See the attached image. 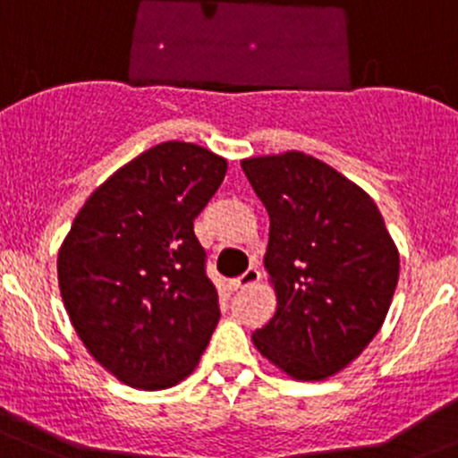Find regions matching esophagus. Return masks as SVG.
<instances>
[{
	"instance_id": "1",
	"label": "esophagus",
	"mask_w": 458,
	"mask_h": 458,
	"mask_svg": "<svg viewBox=\"0 0 458 458\" xmlns=\"http://www.w3.org/2000/svg\"><path fill=\"white\" fill-rule=\"evenodd\" d=\"M261 279V272L257 270V267H248L246 272H243L239 279L233 281V290H243V288H250V285H255L257 281Z\"/></svg>"
}]
</instances>
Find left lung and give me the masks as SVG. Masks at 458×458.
Wrapping results in <instances>:
<instances>
[{"label": "left lung", "mask_w": 458, "mask_h": 458, "mask_svg": "<svg viewBox=\"0 0 458 458\" xmlns=\"http://www.w3.org/2000/svg\"><path fill=\"white\" fill-rule=\"evenodd\" d=\"M270 216L276 312L252 335L285 374L318 381L366 350L390 308L399 252L357 183L303 152L242 161Z\"/></svg>", "instance_id": "obj_1"}]
</instances>
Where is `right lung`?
<instances>
[{
  "instance_id": "1",
  "label": "right lung",
  "mask_w": 458,
  "mask_h": 458,
  "mask_svg": "<svg viewBox=\"0 0 458 458\" xmlns=\"http://www.w3.org/2000/svg\"><path fill=\"white\" fill-rule=\"evenodd\" d=\"M224 157L186 141L141 152L84 203L57 257L64 306L88 352L126 386L164 390L195 370L216 321L195 219Z\"/></svg>"
}]
</instances>
